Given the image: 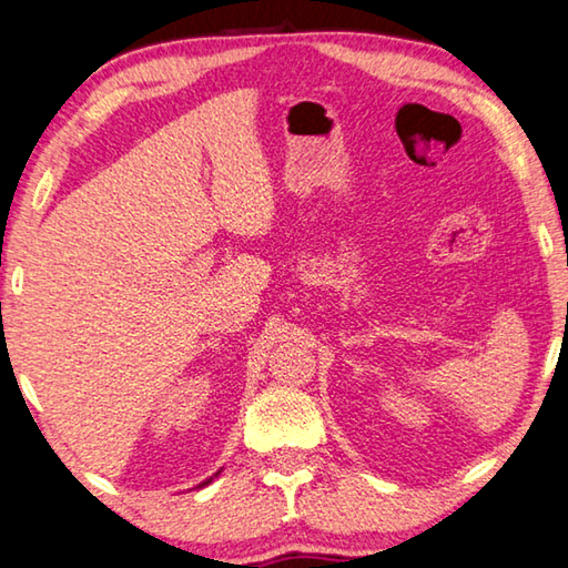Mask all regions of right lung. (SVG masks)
Returning a JSON list of instances; mask_svg holds the SVG:
<instances>
[{
  "label": "right lung",
  "mask_w": 568,
  "mask_h": 568,
  "mask_svg": "<svg viewBox=\"0 0 568 568\" xmlns=\"http://www.w3.org/2000/svg\"><path fill=\"white\" fill-rule=\"evenodd\" d=\"M217 474H220V470H217ZM217 474H215V476H217ZM215 476H210V478H205V480H203V484H200L197 488H203V486H207V484H213V478H215Z\"/></svg>",
  "instance_id": "right-lung-1"
}]
</instances>
